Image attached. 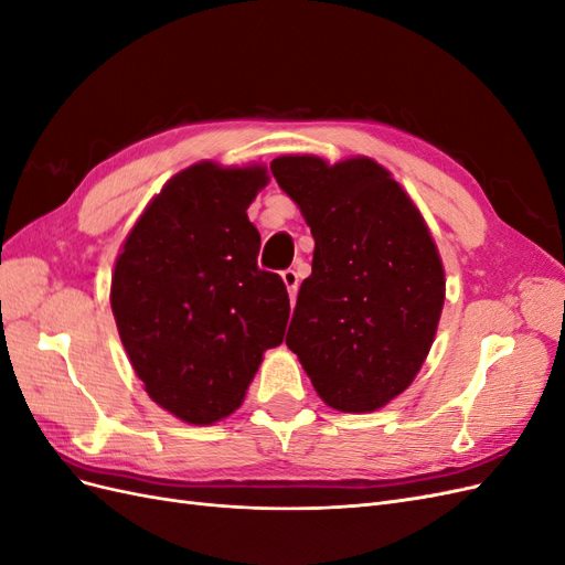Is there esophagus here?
Listing matches in <instances>:
<instances>
[{
  "label": "esophagus",
  "mask_w": 565,
  "mask_h": 565,
  "mask_svg": "<svg viewBox=\"0 0 565 565\" xmlns=\"http://www.w3.org/2000/svg\"><path fill=\"white\" fill-rule=\"evenodd\" d=\"M282 280H285V285H287L289 299L295 301V297H297V289H299V270H297V268H287V270H282Z\"/></svg>",
  "instance_id": "obj_1"
}]
</instances>
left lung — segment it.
Here are the masks:
<instances>
[{"label": "left lung", "instance_id": "obj_1", "mask_svg": "<svg viewBox=\"0 0 565 565\" xmlns=\"http://www.w3.org/2000/svg\"><path fill=\"white\" fill-rule=\"evenodd\" d=\"M316 241L285 344L318 396L341 413H372L415 380L446 299L436 245L422 214L367 158L270 162Z\"/></svg>", "mask_w": 565, "mask_h": 565}]
</instances>
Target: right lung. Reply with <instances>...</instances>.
Instances as JSON below:
<instances>
[{
    "label": "right lung",
    "instance_id": "obj_1",
    "mask_svg": "<svg viewBox=\"0 0 565 565\" xmlns=\"http://www.w3.org/2000/svg\"><path fill=\"white\" fill-rule=\"evenodd\" d=\"M262 167H188L136 221L117 256L110 303L148 396L188 424L241 407L266 349L278 347L289 297L256 266L247 207Z\"/></svg>",
    "mask_w": 565,
    "mask_h": 565
}]
</instances>
